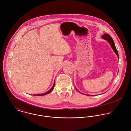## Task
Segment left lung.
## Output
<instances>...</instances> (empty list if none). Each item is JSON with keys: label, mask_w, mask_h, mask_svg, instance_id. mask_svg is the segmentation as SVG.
<instances>
[{"label": "left lung", "mask_w": 131, "mask_h": 131, "mask_svg": "<svg viewBox=\"0 0 131 131\" xmlns=\"http://www.w3.org/2000/svg\"><path fill=\"white\" fill-rule=\"evenodd\" d=\"M102 38L103 39L106 40L110 43V44L111 45V47H112L113 50L114 51V52H115V53L116 54V56H117L118 58V52H117V49H116V47H115L114 43V42H113V39H112V37H111L109 34H104L102 36ZM76 89L77 90V88H76ZM79 92L80 93H81L80 91H79ZM82 94H83V93ZM85 95H87V96H88V95H89V96H94V95H87V94H85Z\"/></svg>", "instance_id": "obj_1"}]
</instances>
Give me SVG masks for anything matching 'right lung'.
Instances as JSON below:
<instances>
[{
    "label": "right lung",
    "instance_id": "1",
    "mask_svg": "<svg viewBox=\"0 0 131 131\" xmlns=\"http://www.w3.org/2000/svg\"><path fill=\"white\" fill-rule=\"evenodd\" d=\"M54 86H55V81H54V84H53V86H52V87L49 90V91H48L47 92H45V93H44L43 94H33V95H34V96H44V95H46V94H47L50 93L53 90V89H54Z\"/></svg>",
    "mask_w": 131,
    "mask_h": 131
}]
</instances>
